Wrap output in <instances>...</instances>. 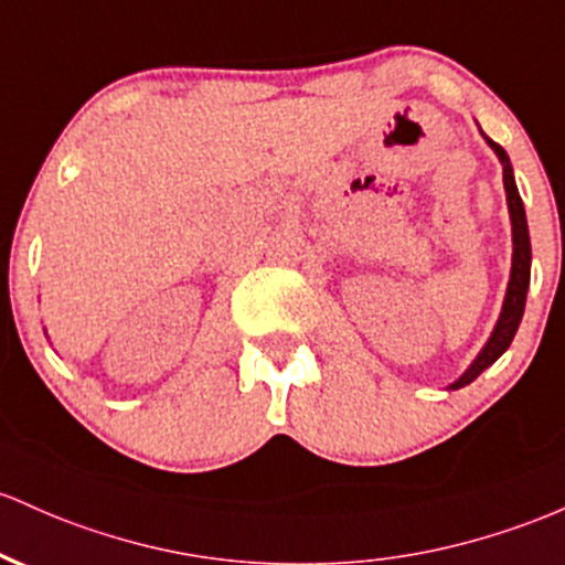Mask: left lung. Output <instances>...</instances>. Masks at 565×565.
Masks as SVG:
<instances>
[{
  "label": "left lung",
  "instance_id": "left-lung-1",
  "mask_svg": "<svg viewBox=\"0 0 565 565\" xmlns=\"http://www.w3.org/2000/svg\"><path fill=\"white\" fill-rule=\"evenodd\" d=\"M488 147L499 154L501 166H504V190H507V206H510V220H512V273L510 284H507V297L504 306H501V316L495 321L491 338L482 345V351L477 353V359L469 364V370L463 373L450 388L469 386L482 370H488L495 359L501 356L507 349H510L514 332H518L520 319H523L525 311V295H529V281H531V238H529V222H525V209L523 201H520L518 184H514L512 177V163L510 154L504 152V147L495 145L493 139H488Z\"/></svg>",
  "mask_w": 565,
  "mask_h": 565
}]
</instances>
